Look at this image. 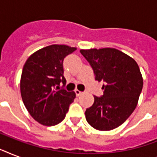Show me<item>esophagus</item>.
<instances>
[{
	"label": "esophagus",
	"instance_id": "1",
	"mask_svg": "<svg viewBox=\"0 0 157 157\" xmlns=\"http://www.w3.org/2000/svg\"><path fill=\"white\" fill-rule=\"evenodd\" d=\"M75 93H76V96H80L83 94V92H81V91H80L79 90H75Z\"/></svg>",
	"mask_w": 157,
	"mask_h": 157
}]
</instances>
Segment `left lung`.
I'll return each instance as SVG.
<instances>
[{
    "mask_svg": "<svg viewBox=\"0 0 157 157\" xmlns=\"http://www.w3.org/2000/svg\"><path fill=\"white\" fill-rule=\"evenodd\" d=\"M93 68L95 80L103 81V94L85 112L86 121L98 130L116 129L126 121L137 106L144 81L134 59L112 49L81 50Z\"/></svg>",
    "mask_w": 157,
    "mask_h": 157,
    "instance_id": "left-lung-1",
    "label": "left lung"
}]
</instances>
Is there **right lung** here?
Returning <instances> with one entry per match:
<instances>
[{
    "label": "right lung",
    "instance_id": "obj_1",
    "mask_svg": "<svg viewBox=\"0 0 157 157\" xmlns=\"http://www.w3.org/2000/svg\"><path fill=\"white\" fill-rule=\"evenodd\" d=\"M76 48L52 45L33 54L23 66L20 81L21 96L30 115L40 124L53 126L63 121L69 106L76 98L75 92L65 89L63 59Z\"/></svg>",
    "mask_w": 157,
    "mask_h": 157
}]
</instances>
